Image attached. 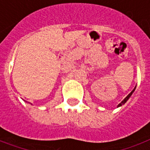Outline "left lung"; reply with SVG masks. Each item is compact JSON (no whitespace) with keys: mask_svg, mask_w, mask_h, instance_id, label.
Returning a JSON list of instances; mask_svg holds the SVG:
<instances>
[{"mask_svg":"<svg viewBox=\"0 0 150 150\" xmlns=\"http://www.w3.org/2000/svg\"><path fill=\"white\" fill-rule=\"evenodd\" d=\"M135 88H136V87H135V89H133L132 91L130 93L128 94V96H126L125 98V100H123V101H122V102H121V103H119V104H118V105H117V107H121V105H123V104H124V103H126V102H127V100H128V99H129V97H130V96H132V93H133V92L135 91Z\"/></svg>","mask_w":150,"mask_h":150,"instance_id":"1","label":"left lung"}]
</instances>
